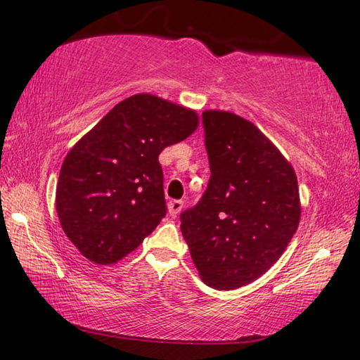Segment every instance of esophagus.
<instances>
[{"mask_svg":"<svg viewBox=\"0 0 360 360\" xmlns=\"http://www.w3.org/2000/svg\"><path fill=\"white\" fill-rule=\"evenodd\" d=\"M182 208H184V202H182V200H172V202L168 203V212L169 216L173 217L178 216Z\"/></svg>","mask_w":360,"mask_h":360,"instance_id":"1","label":"esophagus"}]
</instances>
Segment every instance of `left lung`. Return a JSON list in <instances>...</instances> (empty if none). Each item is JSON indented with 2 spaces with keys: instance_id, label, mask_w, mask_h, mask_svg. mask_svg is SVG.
Returning <instances> with one entry per match:
<instances>
[{
  "instance_id": "obj_1",
  "label": "left lung",
  "mask_w": 360,
  "mask_h": 360,
  "mask_svg": "<svg viewBox=\"0 0 360 360\" xmlns=\"http://www.w3.org/2000/svg\"><path fill=\"white\" fill-rule=\"evenodd\" d=\"M211 178L181 214V231L205 284L219 290L255 281L281 257L300 222L294 168L252 122L203 112Z\"/></svg>"
}]
</instances>
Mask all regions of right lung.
I'll list each match as a JSON object with an SVG mask.
<instances>
[{
  "label": "right lung",
  "instance_id": "right-lung-1",
  "mask_svg": "<svg viewBox=\"0 0 360 360\" xmlns=\"http://www.w3.org/2000/svg\"><path fill=\"white\" fill-rule=\"evenodd\" d=\"M193 109L138 94L115 105L79 139L60 169V225L85 259L112 265L165 217L160 152L192 135Z\"/></svg>",
  "mask_w": 360,
  "mask_h": 360
}]
</instances>
